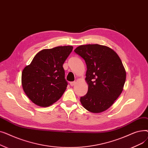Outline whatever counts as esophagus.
Masks as SVG:
<instances>
[{
  "label": "esophagus",
  "instance_id": "esophagus-1",
  "mask_svg": "<svg viewBox=\"0 0 148 148\" xmlns=\"http://www.w3.org/2000/svg\"><path fill=\"white\" fill-rule=\"evenodd\" d=\"M75 83H76L75 82H72L70 83V85H71V86H74V85L75 84Z\"/></svg>",
  "mask_w": 148,
  "mask_h": 148
}]
</instances>
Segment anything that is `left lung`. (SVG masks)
<instances>
[{"mask_svg":"<svg viewBox=\"0 0 148 148\" xmlns=\"http://www.w3.org/2000/svg\"><path fill=\"white\" fill-rule=\"evenodd\" d=\"M74 51L86 62L88 93L80 98L84 108L94 113L110 108L122 93L126 80L122 62L113 49L99 44L82 45Z\"/></svg>","mask_w":148,"mask_h":148,"instance_id":"8db88e82","label":"left lung"}]
</instances>
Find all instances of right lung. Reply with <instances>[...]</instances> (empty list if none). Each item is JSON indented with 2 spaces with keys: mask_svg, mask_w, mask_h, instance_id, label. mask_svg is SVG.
I'll list each match as a JSON object with an SVG mask.
<instances>
[{
  "mask_svg": "<svg viewBox=\"0 0 148 148\" xmlns=\"http://www.w3.org/2000/svg\"><path fill=\"white\" fill-rule=\"evenodd\" d=\"M73 49L59 46L38 52L23 69L21 84L27 97L36 105L46 107L59 100L67 87L63 64Z\"/></svg>",
  "mask_w": 148,
  "mask_h": 148,
  "instance_id": "add662e5",
  "label": "right lung"
}]
</instances>
